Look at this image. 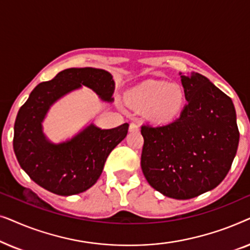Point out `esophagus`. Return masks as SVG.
Returning a JSON list of instances; mask_svg holds the SVG:
<instances>
[{
	"mask_svg": "<svg viewBox=\"0 0 250 250\" xmlns=\"http://www.w3.org/2000/svg\"><path fill=\"white\" fill-rule=\"evenodd\" d=\"M139 129H140V125L138 123H131V124H129V131L131 132H138Z\"/></svg>",
	"mask_w": 250,
	"mask_h": 250,
	"instance_id": "34e87169",
	"label": "esophagus"
}]
</instances>
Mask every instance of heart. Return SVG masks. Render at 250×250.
I'll list each match as a JSON object with an SVG mask.
<instances>
[{
  "mask_svg": "<svg viewBox=\"0 0 250 250\" xmlns=\"http://www.w3.org/2000/svg\"><path fill=\"white\" fill-rule=\"evenodd\" d=\"M128 99L138 108L148 109L153 121L164 123L180 114L186 102V94L180 84L148 81L133 88Z\"/></svg>",
  "mask_w": 250,
  "mask_h": 250,
  "instance_id": "obj_1",
  "label": "heart"
}]
</instances>
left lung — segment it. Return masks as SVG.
I'll use <instances>...</instances> for the list:
<instances>
[{"mask_svg": "<svg viewBox=\"0 0 250 250\" xmlns=\"http://www.w3.org/2000/svg\"><path fill=\"white\" fill-rule=\"evenodd\" d=\"M187 104L163 126L143 125L141 168L164 196L186 200L216 188L231 168L239 145L231 98L207 77L181 74Z\"/></svg>", "mask_w": 250, "mask_h": 250, "instance_id": "obj_1", "label": "left lung"}]
</instances>
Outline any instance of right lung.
I'll use <instances>...</instances> for the list:
<instances>
[{
    "mask_svg": "<svg viewBox=\"0 0 250 250\" xmlns=\"http://www.w3.org/2000/svg\"><path fill=\"white\" fill-rule=\"evenodd\" d=\"M82 85L92 88L101 100L114 101L115 82L110 73L91 67L69 68L37 85L19 109L15 123L13 150L19 165L34 182L59 196L84 192L94 186L109 153L128 131L127 123L110 129L90 124L66 142H51L42 126L47 111Z\"/></svg>",
    "mask_w": 250,
    "mask_h": 250,
    "instance_id": "right-lung-1",
    "label": "right lung"
}]
</instances>
